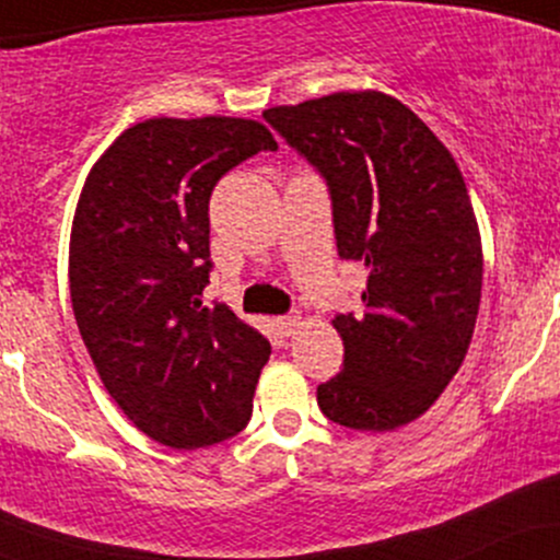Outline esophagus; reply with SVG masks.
Segmentation results:
<instances>
[{"label":"esophagus","instance_id":"1","mask_svg":"<svg viewBox=\"0 0 560 560\" xmlns=\"http://www.w3.org/2000/svg\"><path fill=\"white\" fill-rule=\"evenodd\" d=\"M300 324H302L300 316H279V318H276V329L284 334V337H292V334L298 331Z\"/></svg>","mask_w":560,"mask_h":560}]
</instances>
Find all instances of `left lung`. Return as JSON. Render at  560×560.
Instances as JSON below:
<instances>
[{"label":"left lung","instance_id":"8db88e82","mask_svg":"<svg viewBox=\"0 0 560 560\" xmlns=\"http://www.w3.org/2000/svg\"><path fill=\"white\" fill-rule=\"evenodd\" d=\"M262 118L329 184L339 258L369 268L361 316L331 320L345 369L318 387L339 427L392 432L458 374L481 300V236L458 163L395 96L337 92Z\"/></svg>","mask_w":560,"mask_h":560}]
</instances>
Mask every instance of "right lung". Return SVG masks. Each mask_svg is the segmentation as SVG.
Listing matches in <instances>:
<instances>
[{
	"label": "right lung",
	"instance_id": "right-lung-1",
	"mask_svg": "<svg viewBox=\"0 0 560 560\" xmlns=\"http://www.w3.org/2000/svg\"><path fill=\"white\" fill-rule=\"evenodd\" d=\"M258 120L150 118L89 171L70 231V300L105 389L147 436L210 447L247 427L271 342L210 284L213 186L276 150Z\"/></svg>",
	"mask_w": 560,
	"mask_h": 560
}]
</instances>
